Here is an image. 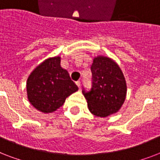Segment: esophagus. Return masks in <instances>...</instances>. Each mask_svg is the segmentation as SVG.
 <instances>
[{"instance_id": "1", "label": "esophagus", "mask_w": 160, "mask_h": 160, "mask_svg": "<svg viewBox=\"0 0 160 160\" xmlns=\"http://www.w3.org/2000/svg\"><path fill=\"white\" fill-rule=\"evenodd\" d=\"M75 83H76V85H77L78 87L80 88V85H81V83H80V81H79V80H78V81H76V82H75Z\"/></svg>"}]
</instances>
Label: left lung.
Returning a JSON list of instances; mask_svg holds the SVG:
<instances>
[{
  "label": "left lung",
  "instance_id": "obj_1",
  "mask_svg": "<svg viewBox=\"0 0 160 160\" xmlns=\"http://www.w3.org/2000/svg\"><path fill=\"white\" fill-rule=\"evenodd\" d=\"M92 88L82 90L89 110L95 116L106 117L119 111L127 93L124 74L114 60L98 55L91 65Z\"/></svg>",
  "mask_w": 160,
  "mask_h": 160
}]
</instances>
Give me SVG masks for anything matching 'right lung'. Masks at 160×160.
Returning a JSON list of instances; mask_svg holds the SVG:
<instances>
[{"mask_svg": "<svg viewBox=\"0 0 160 160\" xmlns=\"http://www.w3.org/2000/svg\"><path fill=\"white\" fill-rule=\"evenodd\" d=\"M77 90L67 70L61 67L60 56L44 60L31 73L26 82L28 100L45 114L55 111Z\"/></svg>", "mask_w": 160, "mask_h": 160, "instance_id": "add662e5", "label": "right lung"}]
</instances>
